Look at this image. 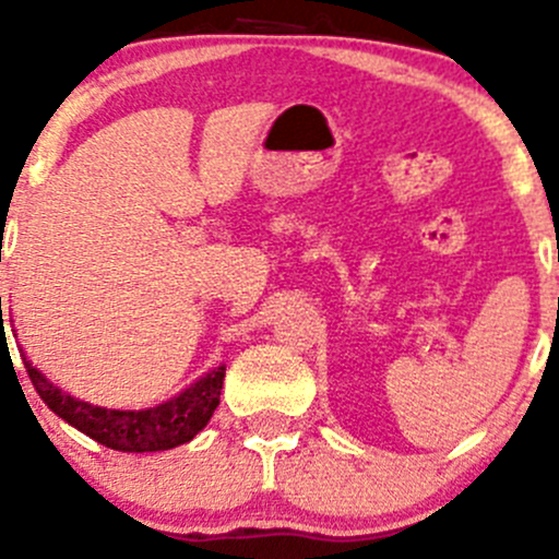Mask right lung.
<instances>
[{"mask_svg": "<svg viewBox=\"0 0 559 559\" xmlns=\"http://www.w3.org/2000/svg\"><path fill=\"white\" fill-rule=\"evenodd\" d=\"M0 316H2V300H0ZM4 326V319H2ZM2 346L4 341L2 335ZM21 359L29 373L32 384H35L37 394L43 403L53 411L59 419L81 430L83 436L94 438L107 449L116 452H167V449L189 443L202 427L211 421L213 411H216L218 397H222L224 373L227 365L207 370L205 376L189 384L183 392L175 397L165 400L159 405L140 411H118V408H103V405H92L86 400H78L72 394L61 392L59 386L50 384L43 373L26 359L24 348H21Z\"/></svg>", "mask_w": 559, "mask_h": 559, "instance_id": "1", "label": "right lung"}]
</instances>
